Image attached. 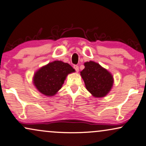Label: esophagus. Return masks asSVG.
Instances as JSON below:
<instances>
[{"instance_id":"esophagus-1","label":"esophagus","mask_w":146,"mask_h":146,"mask_svg":"<svg viewBox=\"0 0 146 146\" xmlns=\"http://www.w3.org/2000/svg\"><path fill=\"white\" fill-rule=\"evenodd\" d=\"M73 68H74L75 70V71H76L77 72L79 71V67H78V65H76V64H75V65L73 66Z\"/></svg>"}]
</instances>
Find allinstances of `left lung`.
Wrapping results in <instances>:
<instances>
[{"label":"left lung","instance_id":"8db88e82","mask_svg":"<svg viewBox=\"0 0 146 146\" xmlns=\"http://www.w3.org/2000/svg\"><path fill=\"white\" fill-rule=\"evenodd\" d=\"M85 68L81 71L86 89L94 97L102 98L111 90L113 77L106 69L94 61L84 63Z\"/></svg>","mask_w":146,"mask_h":146}]
</instances>
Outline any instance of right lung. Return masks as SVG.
I'll return each mask as SVG.
<instances>
[{
	"label": "right lung",
	"mask_w": 146,
	"mask_h": 146,
	"mask_svg": "<svg viewBox=\"0 0 146 146\" xmlns=\"http://www.w3.org/2000/svg\"><path fill=\"white\" fill-rule=\"evenodd\" d=\"M74 71V69L68 63L55 60L35 73L34 84L40 92L51 96L61 88L67 75Z\"/></svg>",
	"instance_id": "add662e5"
}]
</instances>
